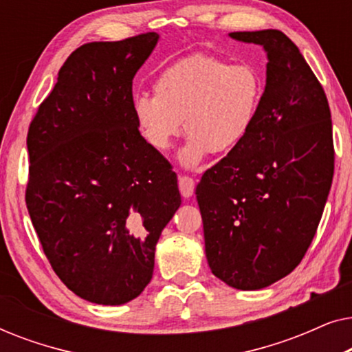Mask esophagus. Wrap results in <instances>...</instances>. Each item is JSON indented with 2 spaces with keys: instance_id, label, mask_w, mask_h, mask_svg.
<instances>
[{
  "instance_id": "1",
  "label": "esophagus",
  "mask_w": 352,
  "mask_h": 352,
  "mask_svg": "<svg viewBox=\"0 0 352 352\" xmlns=\"http://www.w3.org/2000/svg\"><path fill=\"white\" fill-rule=\"evenodd\" d=\"M177 182H179V192H181L182 197H186V199H189V197L194 195L195 181L192 179L190 176L179 175V177H177Z\"/></svg>"
}]
</instances>
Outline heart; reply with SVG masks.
<instances>
[{
  "instance_id": "1",
  "label": "heart",
  "mask_w": 352,
  "mask_h": 352,
  "mask_svg": "<svg viewBox=\"0 0 352 352\" xmlns=\"http://www.w3.org/2000/svg\"><path fill=\"white\" fill-rule=\"evenodd\" d=\"M264 78L247 62L192 54L165 67L153 81V96L133 99V117L148 147L165 152L181 133L187 136L179 160L195 166L208 155L232 152L258 122Z\"/></svg>"
}]
</instances>
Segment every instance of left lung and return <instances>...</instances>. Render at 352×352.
<instances>
[{"mask_svg": "<svg viewBox=\"0 0 352 352\" xmlns=\"http://www.w3.org/2000/svg\"><path fill=\"white\" fill-rule=\"evenodd\" d=\"M267 54L266 88L248 138L197 186L205 253L216 277L261 290L288 276L314 239L333 179L324 88L280 30L232 32Z\"/></svg>", "mask_w": 352, "mask_h": 352, "instance_id": "8db88e82", "label": "left lung"}]
</instances>
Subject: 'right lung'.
<instances>
[{
    "mask_svg": "<svg viewBox=\"0 0 352 352\" xmlns=\"http://www.w3.org/2000/svg\"><path fill=\"white\" fill-rule=\"evenodd\" d=\"M157 41L151 32L80 46L28 128L33 228L57 277L96 305L141 295L181 206L176 173L133 117V78Z\"/></svg>",
    "mask_w": 352,
    "mask_h": 352,
    "instance_id": "1",
    "label": "right lung"
}]
</instances>
